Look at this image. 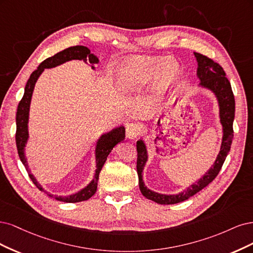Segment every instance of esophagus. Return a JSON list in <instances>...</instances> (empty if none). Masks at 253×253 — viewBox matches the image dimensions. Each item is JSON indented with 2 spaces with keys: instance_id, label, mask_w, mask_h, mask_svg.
I'll return each instance as SVG.
<instances>
[{
  "instance_id": "1",
  "label": "esophagus",
  "mask_w": 253,
  "mask_h": 253,
  "mask_svg": "<svg viewBox=\"0 0 253 253\" xmlns=\"http://www.w3.org/2000/svg\"><path fill=\"white\" fill-rule=\"evenodd\" d=\"M141 126L135 123H130L126 127V134L129 140H135L141 134Z\"/></svg>"
}]
</instances>
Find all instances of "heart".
Returning <instances> with one entry per match:
<instances>
[{
  "instance_id": "heart-1",
  "label": "heart",
  "mask_w": 253,
  "mask_h": 253,
  "mask_svg": "<svg viewBox=\"0 0 253 253\" xmlns=\"http://www.w3.org/2000/svg\"><path fill=\"white\" fill-rule=\"evenodd\" d=\"M180 75V65L173 59L131 58L119 66L117 82L122 90L131 92L153 81V94L162 95L177 82Z\"/></svg>"
}]
</instances>
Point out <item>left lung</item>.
<instances>
[{"label": "left lung", "mask_w": 253, "mask_h": 253, "mask_svg": "<svg viewBox=\"0 0 253 253\" xmlns=\"http://www.w3.org/2000/svg\"><path fill=\"white\" fill-rule=\"evenodd\" d=\"M193 54L198 63L197 77L200 80V84L198 85V87L207 89V90L212 92L217 101L219 123H221L223 130L222 144L212 167L209 168V170L200 180L194 182L192 185L187 187L186 189L176 194H164L147 188V186L144 183L143 171L146 163L148 161V151L147 147H146V144L142 138L138 140L136 142V170L140 190L146 199L161 204V205H171V204L181 203L188 200L192 195L198 193L203 188H205L208 184L212 182L224 164L227 154L230 150V146L233 138L235 102L230 82L225 77L226 73L224 69L217 63L213 62L211 59L201 53L193 52Z\"/></svg>", "instance_id": "1"}]
</instances>
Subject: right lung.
Here are the masks:
<instances>
[{
  "instance_id": "1",
  "label": "right lung",
  "mask_w": 253,
  "mask_h": 253,
  "mask_svg": "<svg viewBox=\"0 0 253 253\" xmlns=\"http://www.w3.org/2000/svg\"><path fill=\"white\" fill-rule=\"evenodd\" d=\"M72 60H78V61H83L84 63L90 65L91 69L94 70L95 64H99L100 60L94 53H91L90 50L88 49L85 46H72L69 48H66L53 56L46 59L39 65L37 70L30 75V78L28 79L26 86H25V91H24V95L22 97L21 102L18 106V111H17V133H15V143H17V148L18 153L21 162L23 165L25 166L28 175L31 178V181L38 187L41 191H44L49 195L50 198H54L55 200L65 202V203H78V202H83L90 199L92 195L95 193L97 188V181H99V174L101 170L105 164L107 157L111 150L116 147V146L123 142L125 140V127L121 125L117 128H113L112 130L108 132L103 133L95 143V149H94V156H95V171H94V176L86 187L80 191L69 194V195H53L48 193L38 181L36 176L31 173V171L28 168V162L25 154L26 145L29 140V130H28V123H29V110H30V103H31V97L32 93H34V89L36 86V83L40 76L42 75L45 69H50L54 68L56 66H60V65L72 61Z\"/></svg>"
}]
</instances>
